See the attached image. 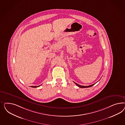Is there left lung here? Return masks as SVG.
<instances>
[{
	"label": "left lung",
	"instance_id": "left-lung-1",
	"mask_svg": "<svg viewBox=\"0 0 125 125\" xmlns=\"http://www.w3.org/2000/svg\"><path fill=\"white\" fill-rule=\"evenodd\" d=\"M74 83L76 84V85L78 86V87H81V88H87V87H91L92 86H93V85H94L95 84H92V85H89V86H82V85H79V84H78L77 83H75V82H74Z\"/></svg>",
	"mask_w": 125,
	"mask_h": 125
}]
</instances>
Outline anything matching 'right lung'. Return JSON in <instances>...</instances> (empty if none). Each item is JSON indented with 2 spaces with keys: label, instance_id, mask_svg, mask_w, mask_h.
<instances>
[{
  "label": "right lung",
  "instance_id": "obj_1",
  "mask_svg": "<svg viewBox=\"0 0 125 125\" xmlns=\"http://www.w3.org/2000/svg\"><path fill=\"white\" fill-rule=\"evenodd\" d=\"M40 85H39V86H31V87H40Z\"/></svg>",
  "mask_w": 125,
  "mask_h": 125
}]
</instances>
